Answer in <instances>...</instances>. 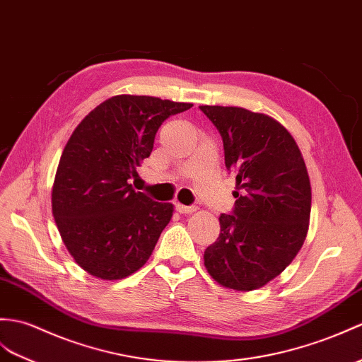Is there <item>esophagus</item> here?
I'll return each instance as SVG.
<instances>
[{"mask_svg": "<svg viewBox=\"0 0 362 362\" xmlns=\"http://www.w3.org/2000/svg\"><path fill=\"white\" fill-rule=\"evenodd\" d=\"M175 209H177V211H179L180 214H191V213L196 211L197 206H187V205L177 204V205H175Z\"/></svg>", "mask_w": 362, "mask_h": 362, "instance_id": "esophagus-1", "label": "esophagus"}]
</instances>
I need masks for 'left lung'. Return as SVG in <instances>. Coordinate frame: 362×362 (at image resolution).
<instances>
[{"label":"left lung","mask_w":362,"mask_h":362,"mask_svg":"<svg viewBox=\"0 0 362 362\" xmlns=\"http://www.w3.org/2000/svg\"><path fill=\"white\" fill-rule=\"evenodd\" d=\"M221 132L225 166L236 174L233 214L204 255L226 288L251 291L279 276L307 238L312 187L291 134L273 117L238 106H199Z\"/></svg>","instance_id":"8db88e82"}]
</instances>
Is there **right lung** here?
<instances>
[{"label": "right lung", "instance_id": "add662e5", "mask_svg": "<svg viewBox=\"0 0 362 362\" xmlns=\"http://www.w3.org/2000/svg\"><path fill=\"white\" fill-rule=\"evenodd\" d=\"M191 103L114 95L80 122L67 140L52 187V214L83 270L119 281L146 264L173 204L154 202L129 183L149 157L160 124Z\"/></svg>", "mask_w": 362, "mask_h": 362}]
</instances>
